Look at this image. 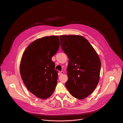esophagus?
Returning <instances> with one entry per match:
<instances>
[{"mask_svg": "<svg viewBox=\"0 0 123 123\" xmlns=\"http://www.w3.org/2000/svg\"><path fill=\"white\" fill-rule=\"evenodd\" d=\"M60 74H61V75H62V74H64V71H62L61 72Z\"/></svg>", "mask_w": 123, "mask_h": 123, "instance_id": "esophagus-1", "label": "esophagus"}]
</instances>
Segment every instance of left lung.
I'll return each mask as SVG.
<instances>
[{
    "label": "left lung",
    "mask_w": 123,
    "mask_h": 123,
    "mask_svg": "<svg viewBox=\"0 0 123 123\" xmlns=\"http://www.w3.org/2000/svg\"><path fill=\"white\" fill-rule=\"evenodd\" d=\"M60 42L62 50L69 59L66 87L73 97L85 98L95 90L99 80V56L82 36L61 35Z\"/></svg>",
    "instance_id": "8db88e82"
}]
</instances>
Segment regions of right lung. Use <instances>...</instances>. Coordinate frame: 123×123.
I'll return each mask as SVG.
<instances>
[{
    "label": "right lung",
    "instance_id": "add662e5",
    "mask_svg": "<svg viewBox=\"0 0 123 123\" xmlns=\"http://www.w3.org/2000/svg\"><path fill=\"white\" fill-rule=\"evenodd\" d=\"M59 36H46L35 40L24 51L20 71L25 86L35 96L49 98L57 84L58 71L52 61L60 47Z\"/></svg>",
    "mask_w": 123,
    "mask_h": 123
}]
</instances>
